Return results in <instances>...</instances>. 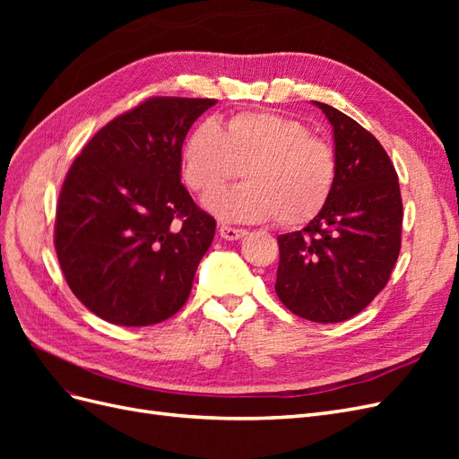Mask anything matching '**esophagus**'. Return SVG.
I'll return each mask as SVG.
<instances>
[{
    "instance_id": "1",
    "label": "esophagus",
    "mask_w": 459,
    "mask_h": 459,
    "mask_svg": "<svg viewBox=\"0 0 459 459\" xmlns=\"http://www.w3.org/2000/svg\"><path fill=\"white\" fill-rule=\"evenodd\" d=\"M220 235L228 241H238L247 235V230L243 228H231V226H220Z\"/></svg>"
}]
</instances>
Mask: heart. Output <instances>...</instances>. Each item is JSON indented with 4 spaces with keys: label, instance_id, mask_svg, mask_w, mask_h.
Masks as SVG:
<instances>
[{
    "label": "heart",
    "instance_id": "1",
    "mask_svg": "<svg viewBox=\"0 0 459 459\" xmlns=\"http://www.w3.org/2000/svg\"><path fill=\"white\" fill-rule=\"evenodd\" d=\"M184 176L197 193L238 178L247 184L221 189L204 206L221 220L281 226L308 224L327 204L337 182V155L307 124L273 113L233 115L224 128L203 122L184 143Z\"/></svg>",
    "mask_w": 459,
    "mask_h": 459
}]
</instances>
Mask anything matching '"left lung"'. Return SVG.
I'll return each instance as SVG.
<instances>
[{"instance_id": "1", "label": "left lung", "mask_w": 459, "mask_h": 459, "mask_svg": "<svg viewBox=\"0 0 459 459\" xmlns=\"http://www.w3.org/2000/svg\"><path fill=\"white\" fill-rule=\"evenodd\" d=\"M333 126L337 182L310 224L277 238L275 293L310 322L362 312L393 273L402 241V197L383 145L335 107L314 101Z\"/></svg>"}]
</instances>
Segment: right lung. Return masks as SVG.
I'll list each match as a JSON object with an SVG mask.
<instances>
[{
  "mask_svg": "<svg viewBox=\"0 0 459 459\" xmlns=\"http://www.w3.org/2000/svg\"><path fill=\"white\" fill-rule=\"evenodd\" d=\"M216 100L151 97L97 132L59 193L55 251L76 299L115 325L184 307L216 220L182 184V145Z\"/></svg>",
  "mask_w": 459,
  "mask_h": 459,
  "instance_id": "right-lung-1",
  "label": "right lung"
}]
</instances>
